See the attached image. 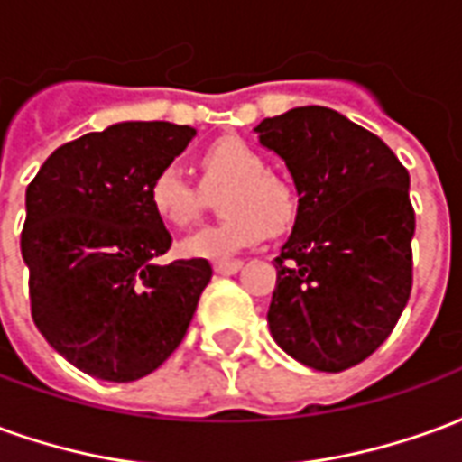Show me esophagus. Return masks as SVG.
Returning <instances> with one entry per match:
<instances>
[{"mask_svg":"<svg viewBox=\"0 0 462 462\" xmlns=\"http://www.w3.org/2000/svg\"><path fill=\"white\" fill-rule=\"evenodd\" d=\"M240 270H242L240 260L215 262V272H217V274H235V272H240Z\"/></svg>","mask_w":462,"mask_h":462,"instance_id":"esophagus-1","label":"esophagus"}]
</instances>
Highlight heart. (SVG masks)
Instances as JSON below:
<instances>
[{
	"label": "heart",
	"instance_id": "obj_1",
	"mask_svg": "<svg viewBox=\"0 0 462 462\" xmlns=\"http://www.w3.org/2000/svg\"><path fill=\"white\" fill-rule=\"evenodd\" d=\"M200 182H195L180 162H165L152 175L148 198L155 215L172 227H188L205 208V190H220L225 220L200 227L185 237L182 254L198 260H225L260 245L272 230H287L300 200L290 182L267 172V162L240 138H220L200 152Z\"/></svg>",
	"mask_w": 462,
	"mask_h": 462
}]
</instances>
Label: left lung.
I'll use <instances>...</instances> for the list:
<instances>
[{
	"label": "left lung",
	"mask_w": 462,
	"mask_h": 462,
	"mask_svg": "<svg viewBox=\"0 0 462 462\" xmlns=\"http://www.w3.org/2000/svg\"><path fill=\"white\" fill-rule=\"evenodd\" d=\"M254 131L300 192L294 230L274 257L272 337L304 366L346 371L388 339L411 297L408 171L378 135L324 106Z\"/></svg>",
	"instance_id": "left-lung-1"
}]
</instances>
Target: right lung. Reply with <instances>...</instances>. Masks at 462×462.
<instances>
[{"label":"right lung","mask_w":462,"mask_h":462,"mask_svg":"<svg viewBox=\"0 0 462 462\" xmlns=\"http://www.w3.org/2000/svg\"><path fill=\"white\" fill-rule=\"evenodd\" d=\"M192 135L165 121L116 123L56 148L26 188L32 319L88 376L125 383L155 371L210 282L208 260L155 264L172 237L148 185Z\"/></svg>","instance_id":"right-lung-1"}]
</instances>
